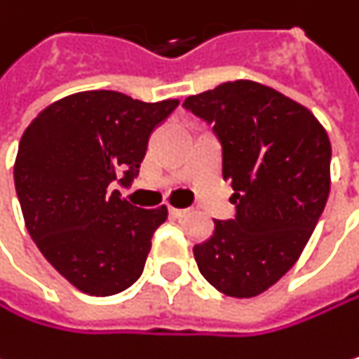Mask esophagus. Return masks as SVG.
<instances>
[{"label":"esophagus","instance_id":"obj_1","mask_svg":"<svg viewBox=\"0 0 359 359\" xmlns=\"http://www.w3.org/2000/svg\"><path fill=\"white\" fill-rule=\"evenodd\" d=\"M168 212H170V217H174V219H181V217H185L189 210H187V208H170Z\"/></svg>","mask_w":359,"mask_h":359}]
</instances>
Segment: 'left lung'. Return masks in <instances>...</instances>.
<instances>
[{
  "instance_id": "8db88e82",
  "label": "left lung",
  "mask_w": 359,
  "mask_h": 359,
  "mask_svg": "<svg viewBox=\"0 0 359 359\" xmlns=\"http://www.w3.org/2000/svg\"><path fill=\"white\" fill-rule=\"evenodd\" d=\"M183 108L212 127L236 206L194 247L198 268L225 296H259L296 264L325 208L327 134L304 106L251 81L191 95Z\"/></svg>"
}]
</instances>
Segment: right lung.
I'll list each match as a JSON object with an SVG mask.
<instances>
[{
	"label": "right lung",
	"instance_id": "add662e5",
	"mask_svg": "<svg viewBox=\"0 0 359 359\" xmlns=\"http://www.w3.org/2000/svg\"><path fill=\"white\" fill-rule=\"evenodd\" d=\"M176 106L85 91L50 104L25 130L14 163L25 225L76 290L112 296L140 278L168 210L138 208L112 183H134L151 134Z\"/></svg>",
	"mask_w": 359,
	"mask_h": 359
}]
</instances>
